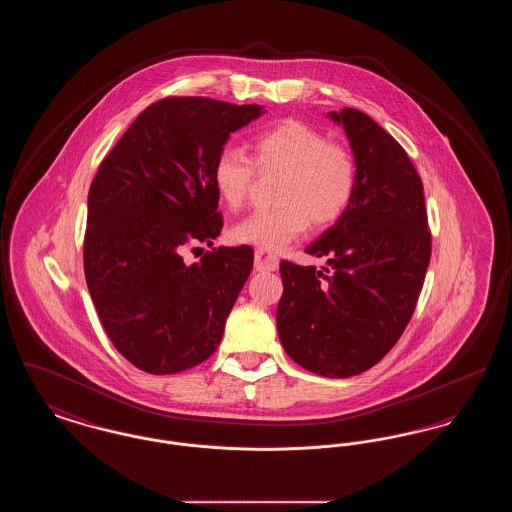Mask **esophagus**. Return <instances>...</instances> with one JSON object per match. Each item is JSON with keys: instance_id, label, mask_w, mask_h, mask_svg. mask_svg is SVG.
Here are the masks:
<instances>
[{"instance_id": "obj_1", "label": "esophagus", "mask_w": 512, "mask_h": 512, "mask_svg": "<svg viewBox=\"0 0 512 512\" xmlns=\"http://www.w3.org/2000/svg\"><path fill=\"white\" fill-rule=\"evenodd\" d=\"M278 257L274 253H270L267 249H257L255 251V268L261 272H270L278 268Z\"/></svg>"}]
</instances>
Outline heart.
Masks as SVG:
<instances>
[{
  "label": "heart",
  "instance_id": "heart-1",
  "mask_svg": "<svg viewBox=\"0 0 512 512\" xmlns=\"http://www.w3.org/2000/svg\"><path fill=\"white\" fill-rule=\"evenodd\" d=\"M261 171L284 172L278 207L257 209L238 220L230 236L240 244L276 251L299 238L309 224L318 228L340 220L357 192L355 157L303 122L278 124L253 142ZM255 167L240 147L224 146L213 163V186L220 201L238 209L249 194Z\"/></svg>",
  "mask_w": 512,
  "mask_h": 512
}]
</instances>
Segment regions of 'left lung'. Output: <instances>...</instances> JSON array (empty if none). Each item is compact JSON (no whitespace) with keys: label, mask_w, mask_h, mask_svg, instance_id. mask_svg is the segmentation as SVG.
I'll return each mask as SVG.
<instances>
[{"label":"left lung","mask_w":512,"mask_h":512,"mask_svg":"<svg viewBox=\"0 0 512 512\" xmlns=\"http://www.w3.org/2000/svg\"><path fill=\"white\" fill-rule=\"evenodd\" d=\"M326 117L343 128L357 163L345 215L305 251L330 268L280 263L282 347L318 376H357L384 359L413 317L430 263L424 188L409 155L359 109Z\"/></svg>","instance_id":"left-lung-1"}]
</instances>
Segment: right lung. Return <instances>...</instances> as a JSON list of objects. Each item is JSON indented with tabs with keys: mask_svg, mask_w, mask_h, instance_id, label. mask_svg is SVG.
<instances>
[{
	"mask_svg": "<svg viewBox=\"0 0 512 512\" xmlns=\"http://www.w3.org/2000/svg\"><path fill=\"white\" fill-rule=\"evenodd\" d=\"M263 105L171 98L149 105L103 159L88 194L84 274L99 320L132 365L176 374L209 359L253 268V249L186 244L222 230L213 163Z\"/></svg>",
	"mask_w": 512,
	"mask_h": 512,
	"instance_id": "right-lung-1",
	"label": "right lung"
}]
</instances>
